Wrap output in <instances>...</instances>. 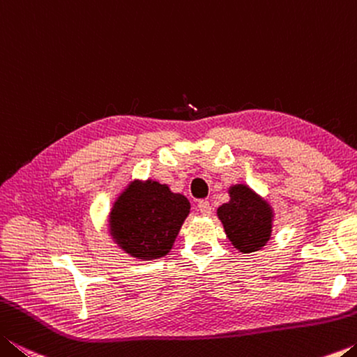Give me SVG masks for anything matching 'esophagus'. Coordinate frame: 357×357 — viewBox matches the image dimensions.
<instances>
[{
	"mask_svg": "<svg viewBox=\"0 0 357 357\" xmlns=\"http://www.w3.org/2000/svg\"><path fill=\"white\" fill-rule=\"evenodd\" d=\"M197 210H199L202 215H212V206H210L208 201L197 202Z\"/></svg>",
	"mask_w": 357,
	"mask_h": 357,
	"instance_id": "obj_1",
	"label": "esophagus"
}]
</instances>
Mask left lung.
<instances>
[{
	"label": "left lung",
	"mask_w": 357,
	"mask_h": 357,
	"mask_svg": "<svg viewBox=\"0 0 357 357\" xmlns=\"http://www.w3.org/2000/svg\"><path fill=\"white\" fill-rule=\"evenodd\" d=\"M229 202L220 206L218 218L234 248L241 253H253L271 241L273 210L266 199L248 185L229 186Z\"/></svg>",
	"instance_id": "1"
}]
</instances>
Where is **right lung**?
I'll list each match as a JSON object with an SVG mask.
<instances>
[{"label":"right lung","instance_id":"obj_1","mask_svg":"<svg viewBox=\"0 0 357 357\" xmlns=\"http://www.w3.org/2000/svg\"><path fill=\"white\" fill-rule=\"evenodd\" d=\"M190 201L155 180H134L116 197L109 213L114 242L132 258L166 256L190 213Z\"/></svg>","mask_w":357,"mask_h":357}]
</instances>
